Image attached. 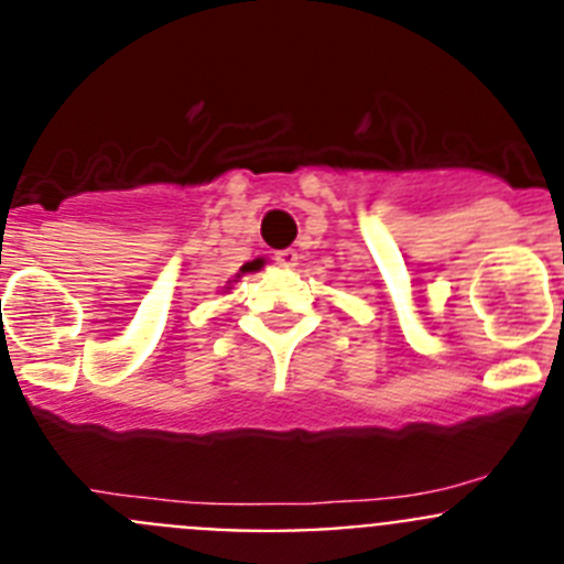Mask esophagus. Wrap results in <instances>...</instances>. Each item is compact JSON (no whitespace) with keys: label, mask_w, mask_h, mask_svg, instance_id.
I'll list each match as a JSON object with an SVG mask.
<instances>
[{"label":"esophagus","mask_w":564,"mask_h":564,"mask_svg":"<svg viewBox=\"0 0 564 564\" xmlns=\"http://www.w3.org/2000/svg\"><path fill=\"white\" fill-rule=\"evenodd\" d=\"M276 265L279 268H296L299 265V253L293 251V248H285V251H276Z\"/></svg>","instance_id":"34e87169"}]
</instances>
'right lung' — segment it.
<instances>
[{"label": "right lung", "mask_w": 564, "mask_h": 564, "mask_svg": "<svg viewBox=\"0 0 564 564\" xmlns=\"http://www.w3.org/2000/svg\"><path fill=\"white\" fill-rule=\"evenodd\" d=\"M248 271H253V268H248V265H246V268H239V273H237V276H234V279H231V282H237V279H239V276H242V273H248ZM231 282H228V285H231ZM228 285H226V288H228Z\"/></svg>", "instance_id": "1"}]
</instances>
